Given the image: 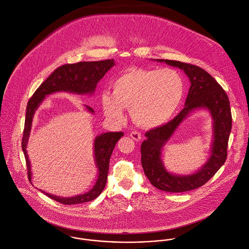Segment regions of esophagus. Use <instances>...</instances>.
Wrapping results in <instances>:
<instances>
[{
	"mask_svg": "<svg viewBox=\"0 0 249 249\" xmlns=\"http://www.w3.org/2000/svg\"><path fill=\"white\" fill-rule=\"evenodd\" d=\"M130 137L135 140V141H140L142 139V136H141V133L138 132V131H132L130 133Z\"/></svg>",
	"mask_w": 249,
	"mask_h": 249,
	"instance_id": "1",
	"label": "esophagus"
}]
</instances>
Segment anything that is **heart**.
I'll list each match as a JSON object with an SVG mask.
<instances>
[{
	"mask_svg": "<svg viewBox=\"0 0 249 249\" xmlns=\"http://www.w3.org/2000/svg\"><path fill=\"white\" fill-rule=\"evenodd\" d=\"M184 93L185 82L177 70L131 69L113 81L112 94H102V106L105 114L114 122H123L124 108H129L138 125L152 128L174 117Z\"/></svg>",
	"mask_w": 249,
	"mask_h": 249,
	"instance_id": "b5f03b06",
	"label": "heart"
}]
</instances>
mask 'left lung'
<instances>
[{
  "mask_svg": "<svg viewBox=\"0 0 249 249\" xmlns=\"http://www.w3.org/2000/svg\"><path fill=\"white\" fill-rule=\"evenodd\" d=\"M183 70L191 86L185 107L168 124L150 129L141 145V161L144 175L157 189L170 193L191 191L204 185L224 164L227 145L232 128V115L229 99L213 76L196 65L168 59H155ZM205 108L213 121V141L208 161L196 172L177 175L166 171L161 160V151L178 126L193 111Z\"/></svg>",
  "mask_w": 249,
  "mask_h": 249,
  "instance_id": "1",
  "label": "left lung"
}]
</instances>
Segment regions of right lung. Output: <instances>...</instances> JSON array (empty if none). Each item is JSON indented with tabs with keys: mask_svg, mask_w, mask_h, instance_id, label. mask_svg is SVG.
Returning <instances> with one entry per match:
<instances>
[{
	"mask_svg": "<svg viewBox=\"0 0 249 249\" xmlns=\"http://www.w3.org/2000/svg\"><path fill=\"white\" fill-rule=\"evenodd\" d=\"M115 65L114 59H107L103 61L78 62L74 64H66L58 67L38 87L33 97L28 103L26 110L25 128L22 139V148L25 154L28 177L32 183V166L27 153V145L32 130L34 116L37 108L45 100L46 96L56 92H67L76 95H90L95 93L98 82L105 76V74ZM88 112L93 114V108L85 106ZM124 135L123 132H107L102 133L95 138L94 141V159L98 169V179L94 187L87 193L74 196L71 197H63L52 195L50 193L44 194L53 200H56L65 205L79 204L94 200L104 191L107 184L109 161L113 149L119 139Z\"/></svg>",
	"mask_w": 249,
	"mask_h": 249,
	"instance_id": "obj_1",
	"label": "right lung"
}]
</instances>
